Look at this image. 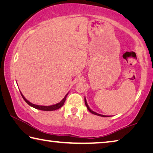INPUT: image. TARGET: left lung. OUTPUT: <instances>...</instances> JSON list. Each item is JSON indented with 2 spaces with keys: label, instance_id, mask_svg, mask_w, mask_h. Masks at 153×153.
Returning a JSON list of instances; mask_svg holds the SVG:
<instances>
[{
  "label": "left lung",
  "instance_id": "8db88e82",
  "mask_svg": "<svg viewBox=\"0 0 153 153\" xmlns=\"http://www.w3.org/2000/svg\"><path fill=\"white\" fill-rule=\"evenodd\" d=\"M84 101H85V104H86V107H87V108H88V110L90 113H92V114H94V115H98V116H101V117H107V116H105V115H100V114H98V113H95V112H94V111H92L91 109H90V108H89V107H88V104H87V102H86V98H85L84 99Z\"/></svg>",
  "mask_w": 153,
  "mask_h": 153
}]
</instances>
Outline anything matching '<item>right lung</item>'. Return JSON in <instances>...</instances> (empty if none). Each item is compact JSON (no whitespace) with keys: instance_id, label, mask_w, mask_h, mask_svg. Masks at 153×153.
I'll use <instances>...</instances> for the list:
<instances>
[{"instance_id":"obj_1","label":"right lung","mask_w":153,"mask_h":153,"mask_svg":"<svg viewBox=\"0 0 153 153\" xmlns=\"http://www.w3.org/2000/svg\"><path fill=\"white\" fill-rule=\"evenodd\" d=\"M21 94H22V97L24 99L25 101L30 106H31V107H32L35 108H37V109L42 110V111H55V110H56V109H59V108H61L62 106L64 105V102H65V101L66 97H67V94H67L65 95V98H63V100H61L60 102H59V103H57V104H56V105H51V106H40V105H37L32 104V103H31L30 102L28 101V100L26 99V98H25L24 97V96L22 95V93H21Z\"/></svg>"}]
</instances>
